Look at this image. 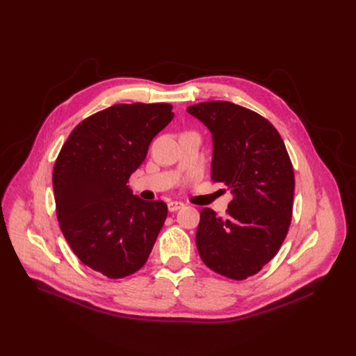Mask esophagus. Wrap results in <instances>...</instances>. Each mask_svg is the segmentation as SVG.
Listing matches in <instances>:
<instances>
[{
	"instance_id": "obj_1",
	"label": "esophagus",
	"mask_w": 356,
	"mask_h": 356,
	"mask_svg": "<svg viewBox=\"0 0 356 356\" xmlns=\"http://www.w3.org/2000/svg\"><path fill=\"white\" fill-rule=\"evenodd\" d=\"M167 208H168V212H177V211L184 208V203H181V202H168Z\"/></svg>"
}]
</instances>
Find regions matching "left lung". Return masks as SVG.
Here are the masks:
<instances>
[{"label":"left lung","instance_id":"obj_1","mask_svg":"<svg viewBox=\"0 0 356 356\" xmlns=\"http://www.w3.org/2000/svg\"><path fill=\"white\" fill-rule=\"evenodd\" d=\"M188 112L212 133V181L225 183L234 196L225 218L200 211L196 247L204 266L241 282L263 270L287 236L293 164L274 125L248 108L209 101Z\"/></svg>","mask_w":356,"mask_h":356}]
</instances>
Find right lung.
Masks as SVG:
<instances>
[{"instance_id": "1", "label": "right lung", "mask_w": 356, "mask_h": 356, "mask_svg": "<svg viewBox=\"0 0 356 356\" xmlns=\"http://www.w3.org/2000/svg\"><path fill=\"white\" fill-rule=\"evenodd\" d=\"M170 104H117L73 128L53 167L56 215L82 263L108 278L137 273L167 218L161 200L128 188L152 140L175 117Z\"/></svg>"}]
</instances>
